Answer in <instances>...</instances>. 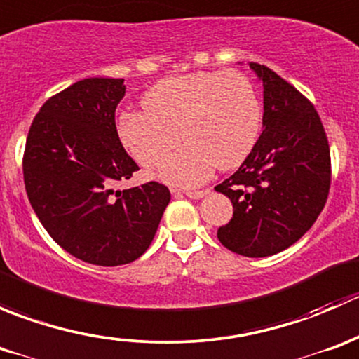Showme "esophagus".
I'll return each instance as SVG.
<instances>
[{"label": "esophagus", "instance_id": "obj_1", "mask_svg": "<svg viewBox=\"0 0 359 359\" xmlns=\"http://www.w3.org/2000/svg\"><path fill=\"white\" fill-rule=\"evenodd\" d=\"M186 194L187 198H193V200H200V198H203V196H206V194H208V189H201V191H186Z\"/></svg>", "mask_w": 359, "mask_h": 359}]
</instances>
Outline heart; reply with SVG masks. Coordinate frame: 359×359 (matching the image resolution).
Instances as JSON below:
<instances>
[{
    "mask_svg": "<svg viewBox=\"0 0 359 359\" xmlns=\"http://www.w3.org/2000/svg\"><path fill=\"white\" fill-rule=\"evenodd\" d=\"M142 107L119 114V140L140 165L156 168L182 137L187 146L165 163L161 177L186 187L205 182L217 166L231 170L243 163L262 121L252 81L234 69L161 79L142 97Z\"/></svg>",
    "mask_w": 359,
    "mask_h": 359,
    "instance_id": "b5f03b06",
    "label": "heart"
}]
</instances>
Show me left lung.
I'll list each match as a JSON object with an SVG mask.
<instances>
[{
    "label": "left lung",
    "instance_id": "1",
    "mask_svg": "<svg viewBox=\"0 0 359 359\" xmlns=\"http://www.w3.org/2000/svg\"><path fill=\"white\" fill-rule=\"evenodd\" d=\"M250 67L262 79L264 130L240 168L215 186L233 203V219L217 238L234 253L267 257L316 222L330 191V146L307 97L269 67Z\"/></svg>",
    "mask_w": 359,
    "mask_h": 359
}]
</instances>
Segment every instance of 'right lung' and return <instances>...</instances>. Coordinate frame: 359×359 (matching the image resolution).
Wrapping results in <instances>:
<instances>
[{
	"label": "right lung",
	"mask_w": 359,
	"mask_h": 359,
	"mask_svg": "<svg viewBox=\"0 0 359 359\" xmlns=\"http://www.w3.org/2000/svg\"><path fill=\"white\" fill-rule=\"evenodd\" d=\"M123 79L86 78L50 97L32 119L22 159L25 193L46 233L76 259L123 266L153 241L170 201L151 182L114 191L139 170L116 130Z\"/></svg>",
	"instance_id": "obj_1"
}]
</instances>
